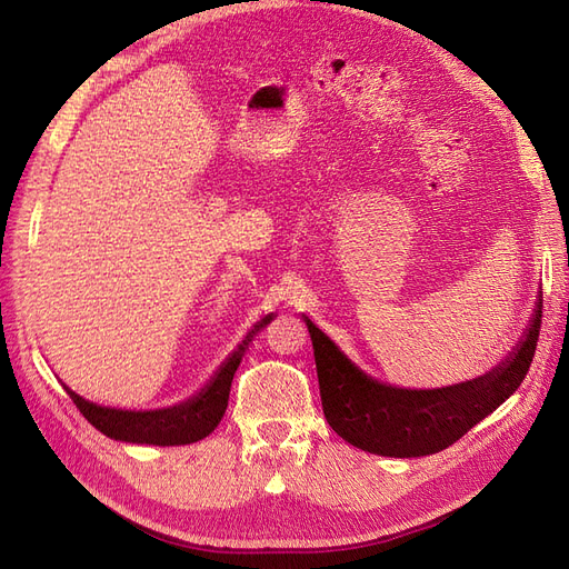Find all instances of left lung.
Returning a JSON list of instances; mask_svg holds the SVG:
<instances>
[{"label":"left lung","mask_w":569,"mask_h":569,"mask_svg":"<svg viewBox=\"0 0 569 569\" xmlns=\"http://www.w3.org/2000/svg\"><path fill=\"white\" fill-rule=\"evenodd\" d=\"M541 308L525 341L503 366L446 389L410 391L375 382L360 372L308 320L320 382L322 412L335 432L356 449L391 458H418L449 449L518 389L531 366L541 332Z\"/></svg>","instance_id":"obj_1"}]
</instances>
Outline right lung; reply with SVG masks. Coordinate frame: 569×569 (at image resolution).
<instances>
[{"label": "right lung", "mask_w": 569, "mask_h": 569, "mask_svg": "<svg viewBox=\"0 0 569 569\" xmlns=\"http://www.w3.org/2000/svg\"><path fill=\"white\" fill-rule=\"evenodd\" d=\"M272 316H266L261 322L253 325V330L239 343V349L226 360V366L213 377V382L206 387L197 399L187 401L182 406H173L166 410H149V412H132V410H113L101 408L90 401L80 399L76 391L63 387L71 396V401L78 410L94 425L101 435H107L116 441H130V443H153V446H182L194 443L203 437H209L218 427L222 412L228 408L232 377L239 368L249 341L258 335L261 327H266Z\"/></svg>", "instance_id": "obj_1"}]
</instances>
